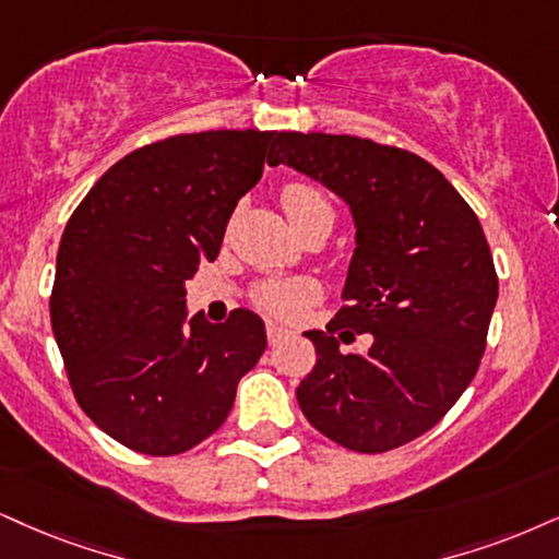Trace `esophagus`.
<instances>
[{"instance_id":"obj_1","label":"esophagus","mask_w":559,"mask_h":559,"mask_svg":"<svg viewBox=\"0 0 559 559\" xmlns=\"http://www.w3.org/2000/svg\"><path fill=\"white\" fill-rule=\"evenodd\" d=\"M290 334H293L290 329L280 326V323H274V321H269V323H266V336H269V344H274L277 340H282V336H290Z\"/></svg>"}]
</instances>
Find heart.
<instances>
[{"label":"heart","instance_id":"obj_1","mask_svg":"<svg viewBox=\"0 0 559 559\" xmlns=\"http://www.w3.org/2000/svg\"><path fill=\"white\" fill-rule=\"evenodd\" d=\"M282 206H285L287 217L295 227L306 225L308 219L316 217H334L329 199L306 183L285 186L282 189ZM316 295H319V287L311 280H272L259 290V302L280 316H295Z\"/></svg>","mask_w":559,"mask_h":559}]
</instances>
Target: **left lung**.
Segmentation results:
<instances>
[{"label":"left lung","mask_w":559,"mask_h":559,"mask_svg":"<svg viewBox=\"0 0 559 559\" xmlns=\"http://www.w3.org/2000/svg\"><path fill=\"white\" fill-rule=\"evenodd\" d=\"M269 165L326 186L355 225L347 306L326 332H302L316 347L295 389L302 415L349 451L409 443L456 404L485 353L498 277L477 215L423 157L360 136L280 132ZM362 331L374 344L344 356L338 340Z\"/></svg>","instance_id":"obj_1"}]
</instances>
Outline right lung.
I'll return each instance as SVG.
<instances>
[{
	"mask_svg": "<svg viewBox=\"0 0 559 559\" xmlns=\"http://www.w3.org/2000/svg\"><path fill=\"white\" fill-rule=\"evenodd\" d=\"M274 136L223 129L147 144L111 165L69 217L53 336L85 415L132 451L176 456L210 438L264 353V321L248 308L225 323L189 316L186 280L217 259Z\"/></svg>",
	"mask_w": 559,
	"mask_h": 559,
	"instance_id": "1",
	"label": "right lung"
}]
</instances>
